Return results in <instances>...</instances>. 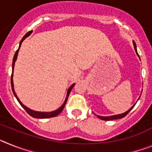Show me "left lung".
<instances>
[{
  "label": "left lung",
  "mask_w": 152,
  "mask_h": 152,
  "mask_svg": "<svg viewBox=\"0 0 152 152\" xmlns=\"http://www.w3.org/2000/svg\"><path fill=\"white\" fill-rule=\"evenodd\" d=\"M134 43V49H135V52H136V53H137V55L138 56V54H137V48H136V44H135L134 42H133ZM134 107V105L131 108V109H129L128 110H127V112H125V113H121V114H118V115H113V116H110V117H101V116H97L101 120H104V121H111V120H116V119H120V118H122V117H124L126 115H127V113H129L130 111H131V110L132 109V108Z\"/></svg>",
  "instance_id": "8db88e82"
}]
</instances>
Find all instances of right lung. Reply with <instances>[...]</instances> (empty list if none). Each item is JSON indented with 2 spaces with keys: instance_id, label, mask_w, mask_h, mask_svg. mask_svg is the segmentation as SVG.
I'll return each instance as SVG.
<instances>
[{
  "instance_id": "add662e5",
  "label": "right lung",
  "mask_w": 152,
  "mask_h": 152,
  "mask_svg": "<svg viewBox=\"0 0 152 152\" xmlns=\"http://www.w3.org/2000/svg\"><path fill=\"white\" fill-rule=\"evenodd\" d=\"M31 31H28V33H26L25 34V35L22 38V39L21 40V42H20V45H19V48L21 47V42H22L23 41L25 40V38H27V37L29 35H31ZM19 48L18 49L17 51H16V52H15V56H14V58H13V62H12V74H11V89H12V91H13V94L15 96V97L17 98L18 101L19 102V104H21V106L25 110V111L27 112V113H28L29 115L31 116V117H35V118H49V117H56V116H57L58 114H59V113L62 112V110H63V108H64L65 105H66V101H67V100H68V97H69V95L70 92H71V90H72V87L74 86V85L75 84H72V86H70L69 89L68 90V93H67V96H66V100H65L64 104H62V106L60 108H58V110H55V111H52V112H47V113H45V112H38V111H34V110H30L29 108L26 107L25 105H23L22 103H21L20 100H19V99L18 98L17 95H16V94H15V90H14V84H13V79H12V77H13V70H14V66H15V61H16V59H17V57H18V50H19Z\"/></svg>"
}]
</instances>
